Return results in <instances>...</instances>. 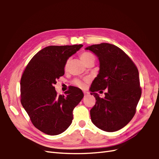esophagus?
<instances>
[{"mask_svg":"<svg viewBox=\"0 0 159 159\" xmlns=\"http://www.w3.org/2000/svg\"><path fill=\"white\" fill-rule=\"evenodd\" d=\"M83 93H84V95H85V96H87V95H89V93L88 92H83Z\"/></svg>","mask_w":159,"mask_h":159,"instance_id":"34e87169","label":"esophagus"}]
</instances>
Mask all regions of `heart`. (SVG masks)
Returning a JSON list of instances; mask_svg holds the SVG:
<instances>
[{
	"label": "heart",
	"instance_id": "heart-1",
	"mask_svg": "<svg viewBox=\"0 0 159 159\" xmlns=\"http://www.w3.org/2000/svg\"><path fill=\"white\" fill-rule=\"evenodd\" d=\"M80 58L81 59L82 61L85 64V65L87 63L91 62V61L94 62V61H95V57H94V55L92 53L89 52H84L80 54ZM67 65H68V61H67L66 63V67H67ZM86 82H88V80H86ZM74 85H76V86L80 87V88H83V87H85V84H84L83 82L80 81L79 80H74Z\"/></svg>",
	"mask_w": 159,
	"mask_h": 159
}]
</instances>
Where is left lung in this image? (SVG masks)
Here are the masks:
<instances>
[{
  "label": "left lung",
  "mask_w": 159,
  "mask_h": 159,
  "mask_svg": "<svg viewBox=\"0 0 159 159\" xmlns=\"http://www.w3.org/2000/svg\"><path fill=\"white\" fill-rule=\"evenodd\" d=\"M85 50L95 54L100 62L98 74L89 89L96 100L90 110L91 120L104 131L119 130L135 114L141 95L139 72L130 57L116 46L102 43ZM106 89V97L101 99L96 92Z\"/></svg>",
  "instance_id": "1"
}]
</instances>
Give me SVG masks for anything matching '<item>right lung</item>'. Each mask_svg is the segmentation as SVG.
Instances as JSON below:
<instances>
[{"instance_id": "1", "label": "right lung", "mask_w": 159, "mask_h": 159, "mask_svg": "<svg viewBox=\"0 0 159 159\" xmlns=\"http://www.w3.org/2000/svg\"><path fill=\"white\" fill-rule=\"evenodd\" d=\"M82 44L47 46L35 55L20 80L21 104L33 124L49 135L63 133L73 120L72 111L84 94L70 86L65 95L58 96L54 85L64 74L67 59Z\"/></svg>"}]
</instances>
